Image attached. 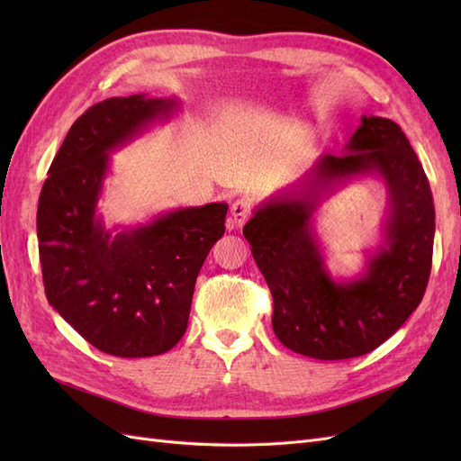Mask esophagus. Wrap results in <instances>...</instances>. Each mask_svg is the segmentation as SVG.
Listing matches in <instances>:
<instances>
[{
	"label": "esophagus",
	"mask_w": 461,
	"mask_h": 461,
	"mask_svg": "<svg viewBox=\"0 0 461 461\" xmlns=\"http://www.w3.org/2000/svg\"><path fill=\"white\" fill-rule=\"evenodd\" d=\"M230 215H232L230 221H229V227L230 229L244 225V221L249 217V203L246 200H236L230 205Z\"/></svg>",
	"instance_id": "34e87169"
}]
</instances>
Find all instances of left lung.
Masks as SVG:
<instances>
[{
	"label": "left lung",
	"mask_w": 461,
	"mask_h": 461,
	"mask_svg": "<svg viewBox=\"0 0 461 461\" xmlns=\"http://www.w3.org/2000/svg\"><path fill=\"white\" fill-rule=\"evenodd\" d=\"M361 174L387 186L385 242L356 279H332L312 230L331 186ZM273 294V330L288 350L313 359L364 356L406 323L430 275L435 203L423 167L394 121L361 117L342 156H323L296 185L256 207L244 227Z\"/></svg>",
	"instance_id": "left-lung-1"
}]
</instances>
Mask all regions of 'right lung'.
<instances>
[{"instance_id": "1", "label": "right lung", "mask_w": 461, "mask_h": 461, "mask_svg": "<svg viewBox=\"0 0 461 461\" xmlns=\"http://www.w3.org/2000/svg\"><path fill=\"white\" fill-rule=\"evenodd\" d=\"M178 107L175 97L146 94L92 105L67 132L40 192L36 229L48 302L109 356H159L183 339L198 273L225 234L227 203L178 207L121 232L97 215L109 153Z\"/></svg>"}]
</instances>
